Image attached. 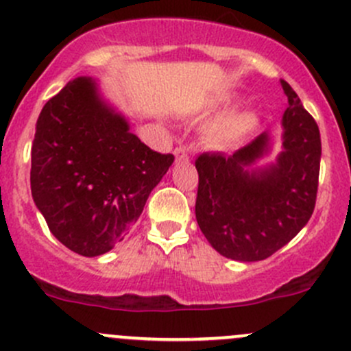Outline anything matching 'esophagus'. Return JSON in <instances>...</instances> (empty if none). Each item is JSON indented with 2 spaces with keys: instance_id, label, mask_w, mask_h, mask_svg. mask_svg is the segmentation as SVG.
I'll list each match as a JSON object with an SVG mask.
<instances>
[{
  "instance_id": "obj_1",
  "label": "esophagus",
  "mask_w": 351,
  "mask_h": 351,
  "mask_svg": "<svg viewBox=\"0 0 351 351\" xmlns=\"http://www.w3.org/2000/svg\"><path fill=\"white\" fill-rule=\"evenodd\" d=\"M173 154H175L176 161H186V159H189V151H186L185 146L175 147V151H173Z\"/></svg>"
}]
</instances>
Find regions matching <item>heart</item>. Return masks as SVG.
<instances>
[{"label":"heart","mask_w":351,"mask_h":351,"mask_svg":"<svg viewBox=\"0 0 351 351\" xmlns=\"http://www.w3.org/2000/svg\"><path fill=\"white\" fill-rule=\"evenodd\" d=\"M236 104L234 95H219L208 101V110L231 107ZM258 115L250 110L231 113L224 119L212 123L205 132V143L214 149H228L243 143L251 132L258 127Z\"/></svg>","instance_id":"heart-1"}]
</instances>
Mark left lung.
I'll list each match as a JSON object with an SVG mask.
<instances>
[{
  "label": "left lung",
  "instance_id": "1",
  "mask_svg": "<svg viewBox=\"0 0 351 351\" xmlns=\"http://www.w3.org/2000/svg\"><path fill=\"white\" fill-rule=\"evenodd\" d=\"M277 162L253 168L270 151V136H258L234 154L204 153L195 159V215L217 253L236 261H260L280 250L307 224L319 182V127L289 83Z\"/></svg>",
  "mask_w": 351,
  "mask_h": 351
}]
</instances>
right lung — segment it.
<instances>
[{
    "label": "right lung",
    "instance_id": "1",
    "mask_svg": "<svg viewBox=\"0 0 351 351\" xmlns=\"http://www.w3.org/2000/svg\"><path fill=\"white\" fill-rule=\"evenodd\" d=\"M173 161L130 132L101 100L97 81L76 77L38 115L32 197L66 247L100 256L129 232Z\"/></svg>",
    "mask_w": 351,
    "mask_h": 351
}]
</instances>
